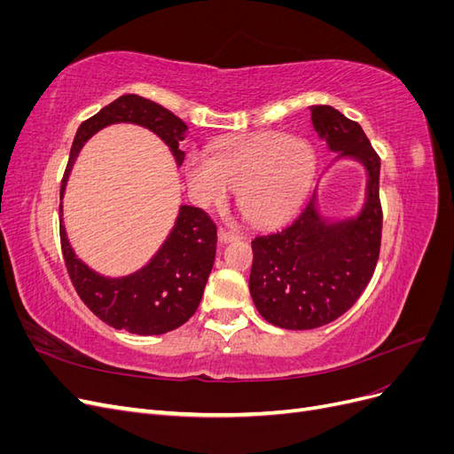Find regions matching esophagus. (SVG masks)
Returning <instances> with one entry per match:
<instances>
[{"label":"esophagus","mask_w":454,"mask_h":454,"mask_svg":"<svg viewBox=\"0 0 454 454\" xmlns=\"http://www.w3.org/2000/svg\"><path fill=\"white\" fill-rule=\"evenodd\" d=\"M237 239H239L237 232L227 231V229H219V231H217V240H219V244H229V242L237 240Z\"/></svg>","instance_id":"obj_1"}]
</instances>
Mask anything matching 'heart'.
I'll return each mask as SVG.
<instances>
[{"label": "heart", "mask_w": 454, "mask_h": 454, "mask_svg": "<svg viewBox=\"0 0 454 454\" xmlns=\"http://www.w3.org/2000/svg\"><path fill=\"white\" fill-rule=\"evenodd\" d=\"M316 174V151L301 138L265 130L232 136L212 155L191 153L187 185L200 206L223 204L239 189V204L254 223L277 225L305 202Z\"/></svg>", "instance_id": "b5f03b06"}]
</instances>
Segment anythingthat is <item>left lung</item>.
Returning <instances> with one entry per match:
<instances>
[{"instance_id": "left-lung-1", "label": "left lung", "mask_w": 454, "mask_h": 454, "mask_svg": "<svg viewBox=\"0 0 454 454\" xmlns=\"http://www.w3.org/2000/svg\"><path fill=\"white\" fill-rule=\"evenodd\" d=\"M310 119L327 149L339 153L335 160L362 164L365 197L356 215L329 219L314 193L292 225L252 240L254 305L284 329H314L345 314L373 277L380 250L379 155L358 122L335 107L310 106Z\"/></svg>"}]
</instances>
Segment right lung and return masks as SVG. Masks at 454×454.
I'll return each mask as SVG.
<instances>
[{"label":"right lung","instance_id":"right-lung-1","mask_svg":"<svg viewBox=\"0 0 454 454\" xmlns=\"http://www.w3.org/2000/svg\"><path fill=\"white\" fill-rule=\"evenodd\" d=\"M117 122H130L157 134L168 145L177 167H182L185 153L180 142L185 138V122L167 107L142 96L125 94L81 122L66 167L60 199H64L67 177L81 147L96 132ZM60 242L75 292L102 322L136 335H160L180 327L195 314L214 267L217 231L208 214L182 204L172 231L155 255L142 269L125 277H104L77 257L67 240L62 204Z\"/></svg>","mask_w":454,"mask_h":454}]
</instances>
